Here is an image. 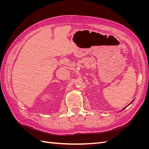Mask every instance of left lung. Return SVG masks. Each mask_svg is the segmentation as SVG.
<instances>
[{
  "label": "left lung",
  "mask_w": 149,
  "mask_h": 149,
  "mask_svg": "<svg viewBox=\"0 0 149 149\" xmlns=\"http://www.w3.org/2000/svg\"><path fill=\"white\" fill-rule=\"evenodd\" d=\"M134 101V100H133V101H132V102H130V104H129V105H128V106H129V105H130V104H131V103H132V102H133V101ZM127 106H126V107H124V108H123V110H124V109H125V108H126V107H127Z\"/></svg>",
  "instance_id": "1"
}]
</instances>
